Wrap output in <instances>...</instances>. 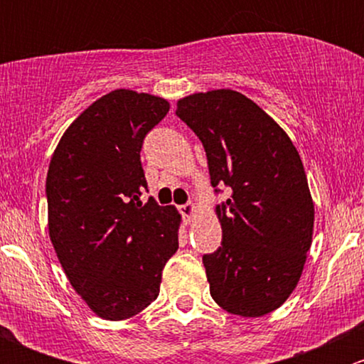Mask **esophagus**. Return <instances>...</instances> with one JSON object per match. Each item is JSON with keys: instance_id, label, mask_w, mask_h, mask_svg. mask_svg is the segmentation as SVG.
Wrapping results in <instances>:
<instances>
[{"instance_id": "obj_1", "label": "esophagus", "mask_w": 364, "mask_h": 364, "mask_svg": "<svg viewBox=\"0 0 364 364\" xmlns=\"http://www.w3.org/2000/svg\"><path fill=\"white\" fill-rule=\"evenodd\" d=\"M196 205H193L192 203H186L183 205H179V213L183 215V218H185V222H192V218L196 216Z\"/></svg>"}]
</instances>
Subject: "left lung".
<instances>
[{
  "label": "left lung",
  "mask_w": 364,
  "mask_h": 364,
  "mask_svg": "<svg viewBox=\"0 0 364 364\" xmlns=\"http://www.w3.org/2000/svg\"><path fill=\"white\" fill-rule=\"evenodd\" d=\"M176 114L203 142L211 185L232 190L216 205L222 247L203 257L209 292L229 314L262 317L292 294L311 247L315 209L299 153L234 90L190 95Z\"/></svg>",
  "instance_id": "1"
}]
</instances>
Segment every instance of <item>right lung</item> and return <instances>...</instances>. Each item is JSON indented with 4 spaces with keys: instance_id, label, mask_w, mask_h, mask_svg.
<instances>
[{
    "instance_id": "right-lung-1",
    "label": "right lung",
    "mask_w": 364,
    "mask_h": 364,
    "mask_svg": "<svg viewBox=\"0 0 364 364\" xmlns=\"http://www.w3.org/2000/svg\"><path fill=\"white\" fill-rule=\"evenodd\" d=\"M168 109L155 95L114 90L70 124L50 159V241L72 287L105 321L148 308L178 250V209L141 200L142 141Z\"/></svg>"
}]
</instances>
